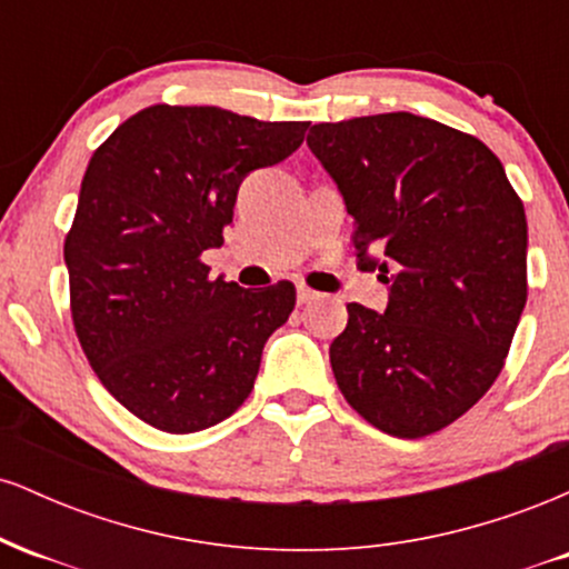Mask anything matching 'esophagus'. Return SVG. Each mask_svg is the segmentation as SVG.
<instances>
[{"mask_svg":"<svg viewBox=\"0 0 569 569\" xmlns=\"http://www.w3.org/2000/svg\"><path fill=\"white\" fill-rule=\"evenodd\" d=\"M316 299H321V293L307 289V286H302V283L297 286V302L299 305H310V302H316Z\"/></svg>","mask_w":569,"mask_h":569,"instance_id":"obj_1","label":"esophagus"}]
</instances>
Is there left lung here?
I'll use <instances>...</instances> for the list:
<instances>
[{
  "label": "left lung",
  "instance_id": "8db88e82",
  "mask_svg": "<svg viewBox=\"0 0 569 569\" xmlns=\"http://www.w3.org/2000/svg\"><path fill=\"white\" fill-rule=\"evenodd\" d=\"M307 147L352 217L385 312L350 302L331 369L363 420L420 439L498 380L527 302V219L473 136L409 112L312 126Z\"/></svg>",
  "mask_w": 569,
  "mask_h": 569
}]
</instances>
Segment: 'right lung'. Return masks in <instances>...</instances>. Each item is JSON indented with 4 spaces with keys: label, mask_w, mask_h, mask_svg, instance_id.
<instances>
[{
    "label": "right lung",
    "mask_w": 569,
    "mask_h": 569,
    "mask_svg": "<svg viewBox=\"0 0 569 569\" xmlns=\"http://www.w3.org/2000/svg\"><path fill=\"white\" fill-rule=\"evenodd\" d=\"M307 126L158 103L90 158L63 243L71 318L98 380L147 426L206 430L251 393L297 291L208 278L200 257L224 243L246 176L297 152Z\"/></svg>",
    "instance_id": "add662e5"
}]
</instances>
